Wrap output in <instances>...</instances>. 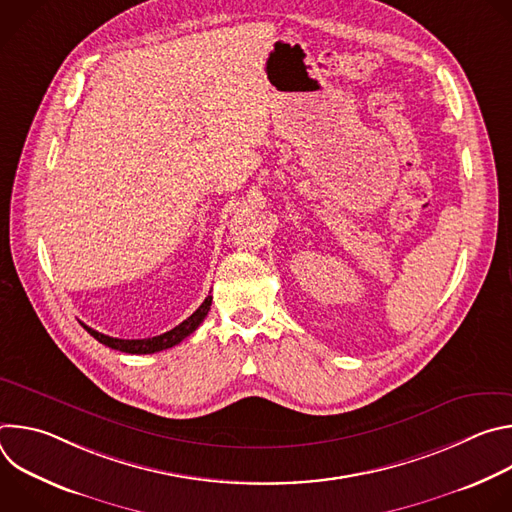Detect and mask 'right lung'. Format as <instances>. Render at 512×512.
I'll return each instance as SVG.
<instances>
[{
	"label": "right lung",
	"instance_id": "obj_1",
	"mask_svg": "<svg viewBox=\"0 0 512 512\" xmlns=\"http://www.w3.org/2000/svg\"><path fill=\"white\" fill-rule=\"evenodd\" d=\"M210 304H212V296H208L200 308L190 316L186 318L182 324H178L176 328L160 334V336H154V338H139V340H125V338H113V336H107V334H101L93 328H89L87 324L81 322V326L95 338L99 340L101 344L109 346V348H115L119 352H127V354H154V352H160V350H166V348H172L176 344H180L186 336H190L200 324L202 320L206 318L208 310H210Z\"/></svg>",
	"mask_w": 512,
	"mask_h": 512
}]
</instances>
